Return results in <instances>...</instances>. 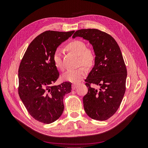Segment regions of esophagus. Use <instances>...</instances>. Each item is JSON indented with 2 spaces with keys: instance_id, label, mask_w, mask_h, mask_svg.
<instances>
[{
  "instance_id": "1",
  "label": "esophagus",
  "mask_w": 148,
  "mask_h": 148,
  "mask_svg": "<svg viewBox=\"0 0 148 148\" xmlns=\"http://www.w3.org/2000/svg\"><path fill=\"white\" fill-rule=\"evenodd\" d=\"M78 87V86L77 84H72V89L73 90H75V89H77V88Z\"/></svg>"
}]
</instances>
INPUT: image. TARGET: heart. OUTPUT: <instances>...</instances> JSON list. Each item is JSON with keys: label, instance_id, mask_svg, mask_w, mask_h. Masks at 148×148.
<instances>
[{"label": "heart", "instance_id": "1", "mask_svg": "<svg viewBox=\"0 0 148 148\" xmlns=\"http://www.w3.org/2000/svg\"><path fill=\"white\" fill-rule=\"evenodd\" d=\"M66 49L78 56V64L90 69L95 64L96 55L93 49L86 47L84 42L82 40L75 39L70 41L66 45ZM52 61L56 68L60 71L64 70V65L62 60L61 53L59 50H56L53 54ZM87 70L84 66H81L75 70H69L62 75V79L75 84L78 83L86 77Z\"/></svg>", "mask_w": 148, "mask_h": 148}]
</instances>
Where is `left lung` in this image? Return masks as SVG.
<instances>
[{
    "label": "left lung",
    "mask_w": 148,
    "mask_h": 148,
    "mask_svg": "<svg viewBox=\"0 0 148 148\" xmlns=\"http://www.w3.org/2000/svg\"><path fill=\"white\" fill-rule=\"evenodd\" d=\"M82 37L93 47L96 62L85 79L88 93L83 97L84 109L89 117L106 120L120 106L126 90L127 71L120 49L109 34L97 29H82L76 31L73 38ZM99 86L97 91L90 84Z\"/></svg>",
    "instance_id": "8db88e82"
}]
</instances>
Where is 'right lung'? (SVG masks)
Returning <instances> with one entry per match:
<instances>
[{
    "label": "right lung",
    "mask_w": 148,
    "mask_h": 148,
    "mask_svg": "<svg viewBox=\"0 0 148 148\" xmlns=\"http://www.w3.org/2000/svg\"><path fill=\"white\" fill-rule=\"evenodd\" d=\"M75 31H46L31 42L22 58L18 69V95L32 117L44 123H51L63 113V99L71 90V83H54L59 73L52 57L57 47Z\"/></svg>",
    "instance_id": "add662e5"
}]
</instances>
